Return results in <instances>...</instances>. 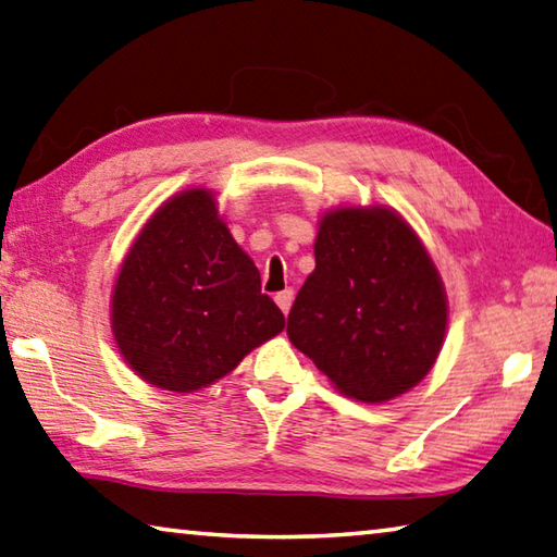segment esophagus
<instances>
[{
  "label": "esophagus",
  "instance_id": "1",
  "mask_svg": "<svg viewBox=\"0 0 557 557\" xmlns=\"http://www.w3.org/2000/svg\"><path fill=\"white\" fill-rule=\"evenodd\" d=\"M274 300H276V306L281 308V312L288 314V310H290V306H293V290H290V288H288V290H281Z\"/></svg>",
  "mask_w": 557,
  "mask_h": 557
}]
</instances>
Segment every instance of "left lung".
<instances>
[{"label":"left lung","instance_id":"left-lung-1","mask_svg":"<svg viewBox=\"0 0 557 557\" xmlns=\"http://www.w3.org/2000/svg\"><path fill=\"white\" fill-rule=\"evenodd\" d=\"M448 330L442 274L391 206L324 211L314 269L288 314V339L346 397L381 405L434 369Z\"/></svg>","mask_w":557,"mask_h":557}]
</instances>
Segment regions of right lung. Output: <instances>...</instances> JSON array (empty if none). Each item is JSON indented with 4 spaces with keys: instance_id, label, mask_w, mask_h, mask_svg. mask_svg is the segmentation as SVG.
I'll use <instances>...</instances> for the list:
<instances>
[{
    "instance_id": "right-lung-1",
    "label": "right lung",
    "mask_w": 557,
    "mask_h": 557,
    "mask_svg": "<svg viewBox=\"0 0 557 557\" xmlns=\"http://www.w3.org/2000/svg\"><path fill=\"white\" fill-rule=\"evenodd\" d=\"M283 327L206 186L170 196L145 220L113 281L115 349L160 391L186 395L218 383Z\"/></svg>"
}]
</instances>
